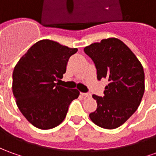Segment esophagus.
<instances>
[{
	"mask_svg": "<svg viewBox=\"0 0 156 156\" xmlns=\"http://www.w3.org/2000/svg\"><path fill=\"white\" fill-rule=\"evenodd\" d=\"M82 96H83L84 98H88V97H90V94H88V93H81Z\"/></svg>",
	"mask_w": 156,
	"mask_h": 156,
	"instance_id": "obj_1",
	"label": "esophagus"
}]
</instances>
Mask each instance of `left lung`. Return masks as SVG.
Instances as JSON below:
<instances>
[{
	"label": "left lung",
	"instance_id": "obj_1",
	"mask_svg": "<svg viewBox=\"0 0 156 156\" xmlns=\"http://www.w3.org/2000/svg\"><path fill=\"white\" fill-rule=\"evenodd\" d=\"M83 50L96 65L98 80H108L104 96H92L96 100L97 108L90 114V118L101 128H118L140 105L145 89L143 66L118 38L103 39Z\"/></svg>",
	"mask_w": 156,
	"mask_h": 156
}]
</instances>
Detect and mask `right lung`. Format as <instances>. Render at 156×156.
Listing matches in <instances>:
<instances>
[{"mask_svg":"<svg viewBox=\"0 0 156 156\" xmlns=\"http://www.w3.org/2000/svg\"><path fill=\"white\" fill-rule=\"evenodd\" d=\"M78 48L44 39L36 42L16 64L12 73V93L25 118L42 130L59 126L70 103L77 99V89L60 86L71 56Z\"/></svg>","mask_w":156,"mask_h":156,"instance_id":"1","label":"right lung"}]
</instances>
